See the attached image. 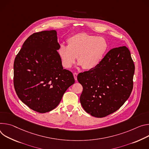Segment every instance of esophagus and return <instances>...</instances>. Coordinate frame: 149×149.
<instances>
[{
	"label": "esophagus",
	"mask_w": 149,
	"mask_h": 149,
	"mask_svg": "<svg viewBox=\"0 0 149 149\" xmlns=\"http://www.w3.org/2000/svg\"><path fill=\"white\" fill-rule=\"evenodd\" d=\"M73 76H74V79L76 80H77V73H73Z\"/></svg>",
	"instance_id": "1"
}]
</instances>
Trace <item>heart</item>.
<instances>
[{"mask_svg":"<svg viewBox=\"0 0 149 149\" xmlns=\"http://www.w3.org/2000/svg\"><path fill=\"white\" fill-rule=\"evenodd\" d=\"M68 46L61 44L58 50L63 65L70 68L76 57L78 64L85 70H92L98 65L108 49L106 40L86 32H80L68 38Z\"/></svg>","mask_w":149,"mask_h":149,"instance_id":"1","label":"heart"}]
</instances>
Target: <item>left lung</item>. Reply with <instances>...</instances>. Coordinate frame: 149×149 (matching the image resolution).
<instances>
[{
	"label": "left lung",
	"instance_id": "1",
	"mask_svg": "<svg viewBox=\"0 0 149 149\" xmlns=\"http://www.w3.org/2000/svg\"><path fill=\"white\" fill-rule=\"evenodd\" d=\"M134 70L130 52L123 46L110 49L95 68L80 73V101L85 111L97 118L117 111L133 90Z\"/></svg>",
	"mask_w": 149,
	"mask_h": 149
}]
</instances>
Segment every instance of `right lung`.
<instances>
[{"label": "right lung", "instance_id": "obj_1", "mask_svg": "<svg viewBox=\"0 0 149 149\" xmlns=\"http://www.w3.org/2000/svg\"><path fill=\"white\" fill-rule=\"evenodd\" d=\"M55 30L34 33L24 42L13 64V85L21 101L40 113L54 109L74 79L63 69Z\"/></svg>", "mask_w": 149, "mask_h": 149}]
</instances>
